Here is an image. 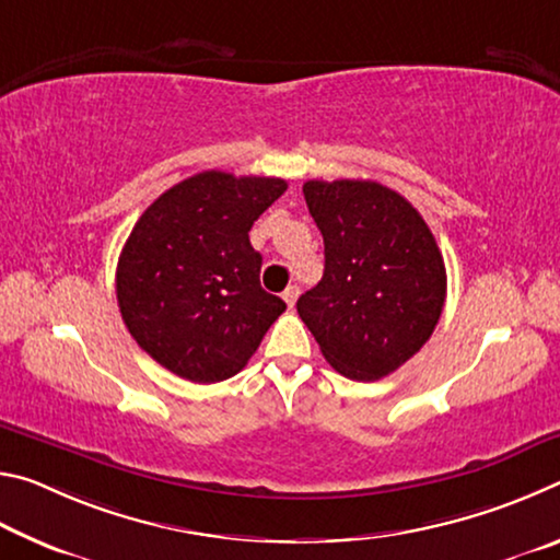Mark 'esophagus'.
I'll use <instances>...</instances> for the list:
<instances>
[{
    "mask_svg": "<svg viewBox=\"0 0 560 560\" xmlns=\"http://www.w3.org/2000/svg\"><path fill=\"white\" fill-rule=\"evenodd\" d=\"M281 296H283V301H287V306L293 308V303H296V299H299V287H289L281 293Z\"/></svg>",
    "mask_w": 560,
    "mask_h": 560,
    "instance_id": "1",
    "label": "esophagus"
}]
</instances>
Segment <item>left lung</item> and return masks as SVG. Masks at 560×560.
I'll return each mask as SVG.
<instances>
[{"label":"left lung","mask_w":560,"mask_h":560,"mask_svg":"<svg viewBox=\"0 0 560 560\" xmlns=\"http://www.w3.org/2000/svg\"><path fill=\"white\" fill-rule=\"evenodd\" d=\"M308 212L326 269L296 301L320 353L350 381H381L428 343L447 296V271L420 212L373 179H308Z\"/></svg>","instance_id":"left-lung-1"}]
</instances>
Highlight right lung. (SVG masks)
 Returning <instances> with one entry per match:
<instances>
[{"label":"right lung","instance_id":"add662e5","mask_svg":"<svg viewBox=\"0 0 560 560\" xmlns=\"http://www.w3.org/2000/svg\"><path fill=\"white\" fill-rule=\"evenodd\" d=\"M287 192L281 177L207 170L170 187L122 246L116 293L122 324L145 353L185 381L242 371L287 303L259 283L252 224Z\"/></svg>","mask_w":560,"mask_h":560}]
</instances>
